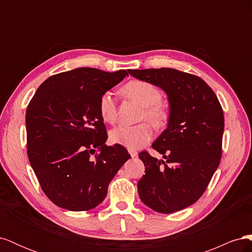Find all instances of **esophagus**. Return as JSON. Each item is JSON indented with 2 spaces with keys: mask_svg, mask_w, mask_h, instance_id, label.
I'll list each match as a JSON object with an SVG mask.
<instances>
[{
  "mask_svg": "<svg viewBox=\"0 0 252 252\" xmlns=\"http://www.w3.org/2000/svg\"><path fill=\"white\" fill-rule=\"evenodd\" d=\"M129 154H130L131 158L138 157V151H136V150H132V149H130V150H129Z\"/></svg>",
  "mask_w": 252,
  "mask_h": 252,
  "instance_id": "34e87169",
  "label": "esophagus"
}]
</instances>
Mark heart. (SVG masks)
<instances>
[{
	"label": "heart",
	"instance_id": "1",
	"mask_svg": "<svg viewBox=\"0 0 252 252\" xmlns=\"http://www.w3.org/2000/svg\"><path fill=\"white\" fill-rule=\"evenodd\" d=\"M124 93L144 107L143 119H147L157 128L166 125L169 112L164 105L159 103L162 100L161 91L152 84L141 80L130 81L124 86ZM98 111L105 122L114 123L117 119V102L111 91H106L101 95ZM152 134L154 130L148 123L134 126L120 125L111 130L110 140L114 144L135 150L146 145L151 140Z\"/></svg>",
	"mask_w": 252,
	"mask_h": 252
}]
</instances>
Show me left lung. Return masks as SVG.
I'll return each instance as SVG.
<instances>
[{"instance_id":"obj_1","label":"left lung","mask_w":252,"mask_h":252,"mask_svg":"<svg viewBox=\"0 0 252 252\" xmlns=\"http://www.w3.org/2000/svg\"><path fill=\"white\" fill-rule=\"evenodd\" d=\"M128 72L163 89L170 111L167 128L152 144L166 162L146 151L139 155L145 165V174L138 182L140 199L159 213L182 210L200 199L220 165L222 106L196 75L172 68Z\"/></svg>"}]
</instances>
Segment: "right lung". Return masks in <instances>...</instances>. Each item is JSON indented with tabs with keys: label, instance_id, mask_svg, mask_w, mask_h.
Instances as JSON below:
<instances>
[{
	"label": "right lung",
	"instance_id": "1",
	"mask_svg": "<svg viewBox=\"0 0 252 252\" xmlns=\"http://www.w3.org/2000/svg\"><path fill=\"white\" fill-rule=\"evenodd\" d=\"M81 67L45 80L26 110L27 155L44 193L61 208L90 210L130 158L119 144L107 146L98 111L101 95L127 77Z\"/></svg>",
	"mask_w": 252,
	"mask_h": 252
}]
</instances>
